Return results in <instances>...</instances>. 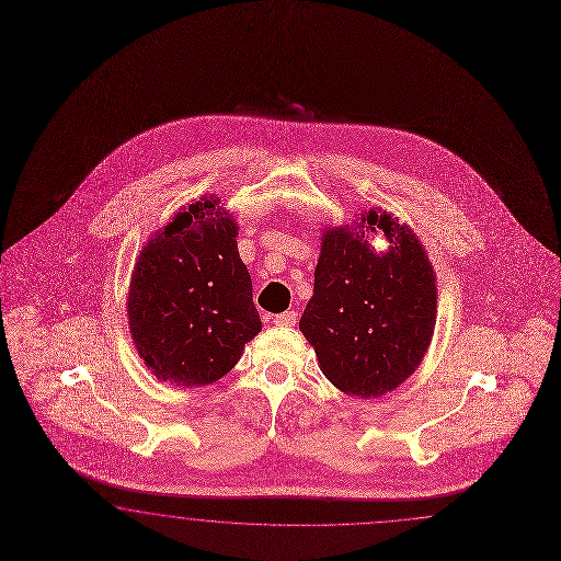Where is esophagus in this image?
Instances as JSON below:
<instances>
[{
  "label": "esophagus",
  "mask_w": 561,
  "mask_h": 561,
  "mask_svg": "<svg viewBox=\"0 0 561 561\" xmlns=\"http://www.w3.org/2000/svg\"><path fill=\"white\" fill-rule=\"evenodd\" d=\"M273 322L277 324V327H294L296 322H298V314L294 312V310H289V312H282V314H277Z\"/></svg>",
  "instance_id": "obj_1"
}]
</instances>
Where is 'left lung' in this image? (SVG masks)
<instances>
[{
  "instance_id": "left-lung-1",
  "label": "left lung",
  "mask_w": 561,
  "mask_h": 561,
  "mask_svg": "<svg viewBox=\"0 0 561 561\" xmlns=\"http://www.w3.org/2000/svg\"><path fill=\"white\" fill-rule=\"evenodd\" d=\"M378 229L391 241L386 254L366 242ZM435 284L423 244L392 214L371 208L348 227L324 228L314 294L300 319L322 374L345 394L396 390L431 345Z\"/></svg>"
}]
</instances>
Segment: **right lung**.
Returning a JSON list of instances; mask_svg holds the SVG:
<instances>
[{
  "label": "right lung",
  "mask_w": 561,
  "mask_h": 561,
  "mask_svg": "<svg viewBox=\"0 0 561 561\" xmlns=\"http://www.w3.org/2000/svg\"><path fill=\"white\" fill-rule=\"evenodd\" d=\"M239 227L220 197H199L140 251L128 289V329L161 381L208 386L261 331Z\"/></svg>",
  "instance_id": "right-lung-1"
}]
</instances>
